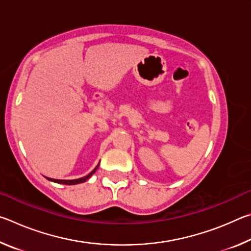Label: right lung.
Returning <instances> with one entry per match:
<instances>
[{"label": "right lung", "mask_w": 251, "mask_h": 251, "mask_svg": "<svg viewBox=\"0 0 251 251\" xmlns=\"http://www.w3.org/2000/svg\"><path fill=\"white\" fill-rule=\"evenodd\" d=\"M100 165V164H99ZM99 165L95 167L94 171H92L88 175H86L85 177H82V178H78V179H72V180H61V179H53V178H48L49 180L50 181H54V182H57V184H64V185H76V184H80V182H84L86 181L88 178H90L93 174H94L96 172V169L99 168Z\"/></svg>", "instance_id": "right-lung-1"}]
</instances>
